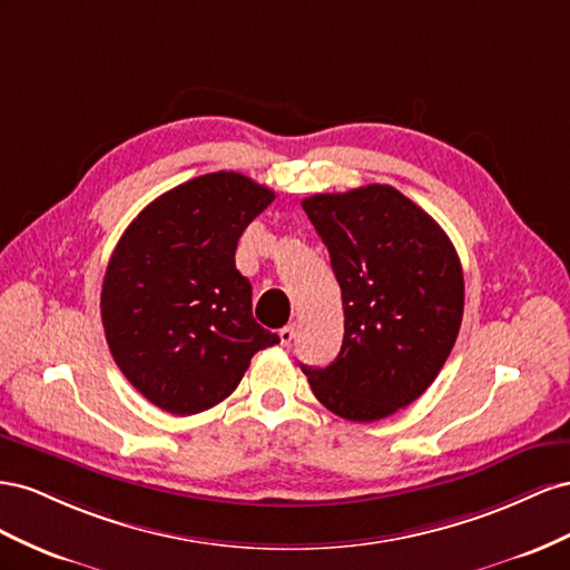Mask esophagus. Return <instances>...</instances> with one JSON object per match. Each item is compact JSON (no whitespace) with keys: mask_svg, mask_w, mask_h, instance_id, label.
Masks as SVG:
<instances>
[{"mask_svg":"<svg viewBox=\"0 0 570 570\" xmlns=\"http://www.w3.org/2000/svg\"><path fill=\"white\" fill-rule=\"evenodd\" d=\"M279 338H282V344H284V346H288L291 341L296 338V324H286L284 330H279Z\"/></svg>","mask_w":570,"mask_h":570,"instance_id":"1","label":"esophagus"}]
</instances>
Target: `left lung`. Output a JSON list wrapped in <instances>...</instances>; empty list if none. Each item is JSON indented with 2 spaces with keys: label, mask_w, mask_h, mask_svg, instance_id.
Masks as SVG:
<instances>
[{
  "label": "left lung",
  "mask_w": 570,
  "mask_h": 570,
  "mask_svg": "<svg viewBox=\"0 0 570 570\" xmlns=\"http://www.w3.org/2000/svg\"><path fill=\"white\" fill-rule=\"evenodd\" d=\"M303 209L330 250L344 305V344L327 367L301 365L322 405L375 422L434 382L463 320L456 248L394 186L317 193Z\"/></svg>",
  "instance_id": "1"
}]
</instances>
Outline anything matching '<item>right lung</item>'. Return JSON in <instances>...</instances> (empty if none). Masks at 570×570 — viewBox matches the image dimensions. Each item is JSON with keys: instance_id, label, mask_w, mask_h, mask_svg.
<instances>
[{"instance_id": "obj_1", "label": "right lung", "mask_w": 570, "mask_h": 570, "mask_svg": "<svg viewBox=\"0 0 570 570\" xmlns=\"http://www.w3.org/2000/svg\"><path fill=\"white\" fill-rule=\"evenodd\" d=\"M272 200L248 176L205 174L161 193L114 248L100 296L105 336L114 363L157 409H213L257 351L279 344L255 322L253 286L234 259Z\"/></svg>"}]
</instances>
